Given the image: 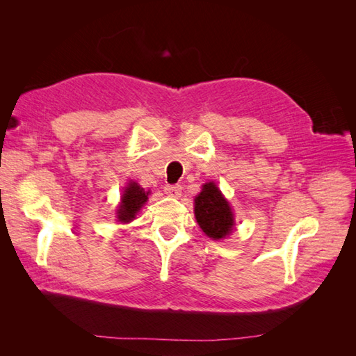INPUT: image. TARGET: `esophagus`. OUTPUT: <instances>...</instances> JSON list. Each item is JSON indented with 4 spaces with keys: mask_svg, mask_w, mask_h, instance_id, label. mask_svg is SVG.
Here are the masks:
<instances>
[{
    "mask_svg": "<svg viewBox=\"0 0 356 356\" xmlns=\"http://www.w3.org/2000/svg\"><path fill=\"white\" fill-rule=\"evenodd\" d=\"M165 191H166V195H169V196H172V197H178L179 195H181V191H182V187L179 186V184H168L166 187H165Z\"/></svg>",
    "mask_w": 356,
    "mask_h": 356,
    "instance_id": "obj_1",
    "label": "esophagus"
}]
</instances>
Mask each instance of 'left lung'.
Listing matches in <instances>:
<instances>
[{"label":"left lung","mask_w":356,"mask_h":356,"mask_svg":"<svg viewBox=\"0 0 356 356\" xmlns=\"http://www.w3.org/2000/svg\"><path fill=\"white\" fill-rule=\"evenodd\" d=\"M195 215L204 234L215 241L225 238L232 232V208L213 182H207L195 199Z\"/></svg>","instance_id":"left-lung-1"}]
</instances>
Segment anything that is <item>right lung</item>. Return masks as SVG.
Here are the masks:
<instances>
[{"instance_id":"obj_1","label":"right lung","mask_w":356,"mask_h":356,"mask_svg":"<svg viewBox=\"0 0 356 356\" xmlns=\"http://www.w3.org/2000/svg\"><path fill=\"white\" fill-rule=\"evenodd\" d=\"M148 199V191H144V188L139 187L136 182H131L123 193L122 203L117 209L118 221L129 222L135 218L138 211L143 208V204Z\"/></svg>"}]
</instances>
